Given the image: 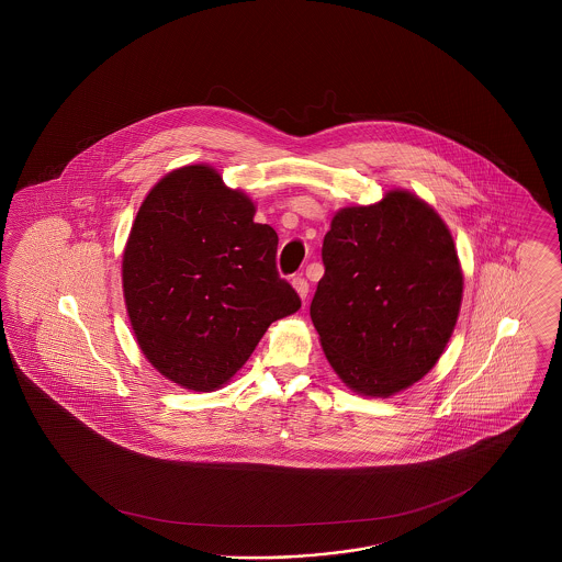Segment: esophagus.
<instances>
[{
    "instance_id": "1",
    "label": "esophagus",
    "mask_w": 562,
    "mask_h": 562,
    "mask_svg": "<svg viewBox=\"0 0 562 562\" xmlns=\"http://www.w3.org/2000/svg\"><path fill=\"white\" fill-rule=\"evenodd\" d=\"M292 286L299 292V296L305 301L306 294H308V282H306L305 278H301V276L292 278Z\"/></svg>"
}]
</instances>
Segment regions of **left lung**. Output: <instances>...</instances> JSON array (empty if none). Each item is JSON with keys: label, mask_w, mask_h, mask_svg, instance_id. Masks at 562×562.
I'll use <instances>...</instances> for the list:
<instances>
[{"label": "left lung", "mask_w": 562, "mask_h": 562, "mask_svg": "<svg viewBox=\"0 0 562 562\" xmlns=\"http://www.w3.org/2000/svg\"><path fill=\"white\" fill-rule=\"evenodd\" d=\"M322 257L311 319L341 381L371 397L420 381L453 334L463 292L441 216L395 189L376 204L340 210Z\"/></svg>", "instance_id": "8db88e82"}]
</instances>
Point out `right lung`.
<instances>
[{
	"label": "right lung",
	"mask_w": 562,
	"mask_h": 562,
	"mask_svg": "<svg viewBox=\"0 0 562 562\" xmlns=\"http://www.w3.org/2000/svg\"><path fill=\"white\" fill-rule=\"evenodd\" d=\"M207 165L162 177L123 251V296L139 350L193 392L222 387L266 329L301 308L276 268L278 235Z\"/></svg>",
	"instance_id": "right-lung-1"
}]
</instances>
